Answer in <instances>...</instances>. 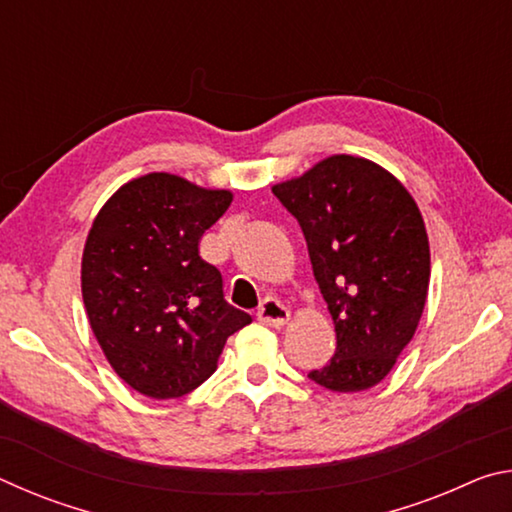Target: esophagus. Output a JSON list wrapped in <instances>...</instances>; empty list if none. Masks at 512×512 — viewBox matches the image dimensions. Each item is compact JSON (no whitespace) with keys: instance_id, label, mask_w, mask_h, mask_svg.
Segmentation results:
<instances>
[{"instance_id":"obj_1","label":"esophagus","mask_w":512,"mask_h":512,"mask_svg":"<svg viewBox=\"0 0 512 512\" xmlns=\"http://www.w3.org/2000/svg\"><path fill=\"white\" fill-rule=\"evenodd\" d=\"M289 316H291L289 309L284 307L277 298H266L262 305H259V309H257V318L262 320L264 325H271V327L287 325Z\"/></svg>"}]
</instances>
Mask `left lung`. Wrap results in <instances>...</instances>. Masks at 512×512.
Instances as JSON below:
<instances>
[{
    "label": "left lung",
    "instance_id": "left-lung-1",
    "mask_svg": "<svg viewBox=\"0 0 512 512\" xmlns=\"http://www.w3.org/2000/svg\"><path fill=\"white\" fill-rule=\"evenodd\" d=\"M296 216L336 329V352L309 379L336 393L372 388L418 329L429 289V239L393 173L354 155L320 160L273 187Z\"/></svg>",
    "mask_w": 512,
    "mask_h": 512
}]
</instances>
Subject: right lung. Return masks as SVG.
<instances>
[{
  "instance_id": "right-lung-1",
  "label": "right lung",
  "mask_w": 512,
  "mask_h": 512,
  "mask_svg": "<svg viewBox=\"0 0 512 512\" xmlns=\"http://www.w3.org/2000/svg\"><path fill=\"white\" fill-rule=\"evenodd\" d=\"M230 203L225 189L146 173L119 187L92 223L85 311L110 366L137 393H192L216 370L228 336L253 320L223 298L219 268L198 255Z\"/></svg>"
}]
</instances>
